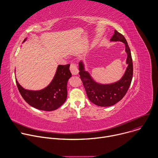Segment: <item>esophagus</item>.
Here are the masks:
<instances>
[{
    "instance_id": "obj_1",
    "label": "esophagus",
    "mask_w": 158,
    "mask_h": 158,
    "mask_svg": "<svg viewBox=\"0 0 158 158\" xmlns=\"http://www.w3.org/2000/svg\"><path fill=\"white\" fill-rule=\"evenodd\" d=\"M70 70H71V73L73 75H77L78 74V73H79L78 69H77V65L75 64H74V63H72L71 64Z\"/></svg>"
}]
</instances>
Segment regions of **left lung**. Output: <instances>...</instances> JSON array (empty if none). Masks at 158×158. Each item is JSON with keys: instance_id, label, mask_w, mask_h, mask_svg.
Masks as SVG:
<instances>
[{"instance_id": "left-lung-1", "label": "left lung", "mask_w": 158, "mask_h": 158, "mask_svg": "<svg viewBox=\"0 0 158 158\" xmlns=\"http://www.w3.org/2000/svg\"><path fill=\"white\" fill-rule=\"evenodd\" d=\"M110 40L120 41L125 44V51L127 55L126 59L127 67L124 74L119 81L109 84L96 82L90 74L85 70L83 62L81 60L79 63L80 78L82 81L89 99L94 104L101 107L111 106L121 101L127 91L133 75L131 51L124 35L115 30L114 34Z\"/></svg>"}]
</instances>
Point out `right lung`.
Segmentation results:
<instances>
[{
  "mask_svg": "<svg viewBox=\"0 0 158 158\" xmlns=\"http://www.w3.org/2000/svg\"><path fill=\"white\" fill-rule=\"evenodd\" d=\"M24 39L23 42L26 40ZM70 64L59 65L51 82L39 91H31L22 87L15 79L16 84L23 99L32 107L39 110L51 111L60 107L67 99V84L72 74Z\"/></svg>",
  "mask_w": 158,
  "mask_h": 158,
  "instance_id": "obj_1",
  "label": "right lung"
}]
</instances>
